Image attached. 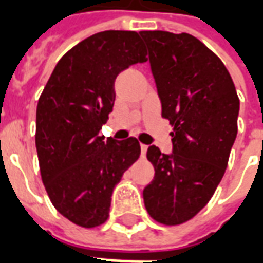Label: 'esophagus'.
<instances>
[{
	"label": "esophagus",
	"instance_id": "1",
	"mask_svg": "<svg viewBox=\"0 0 263 263\" xmlns=\"http://www.w3.org/2000/svg\"><path fill=\"white\" fill-rule=\"evenodd\" d=\"M146 151H148V146H146V145H141V155H142V156H145V154H146Z\"/></svg>",
	"mask_w": 263,
	"mask_h": 263
}]
</instances>
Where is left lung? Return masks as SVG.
I'll list each match as a JSON object with an SVG mask.
<instances>
[{
	"mask_svg": "<svg viewBox=\"0 0 263 263\" xmlns=\"http://www.w3.org/2000/svg\"><path fill=\"white\" fill-rule=\"evenodd\" d=\"M162 103L173 126V152L149 146L155 177L143 189L149 215L160 224L192 220L210 198L228 165L238 132L239 98L218 56L189 33L142 31Z\"/></svg>",
	"mask_w": 263,
	"mask_h": 263,
	"instance_id": "obj_1",
	"label": "left lung"
}]
</instances>
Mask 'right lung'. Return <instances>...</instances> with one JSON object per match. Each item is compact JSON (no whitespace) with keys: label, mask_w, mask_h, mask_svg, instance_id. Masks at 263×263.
Segmentation results:
<instances>
[{"label":"right lung","mask_w":263,"mask_h":263,"mask_svg":"<svg viewBox=\"0 0 263 263\" xmlns=\"http://www.w3.org/2000/svg\"><path fill=\"white\" fill-rule=\"evenodd\" d=\"M146 60L137 32H98L58 62L39 97L35 142L42 182L54 209L76 226L107 221L114 187L141 155L137 138L104 139L98 132L114 107L117 76Z\"/></svg>","instance_id":"obj_1"}]
</instances>
